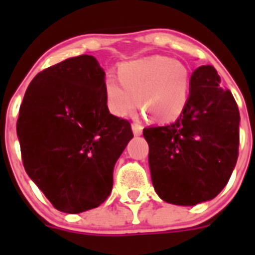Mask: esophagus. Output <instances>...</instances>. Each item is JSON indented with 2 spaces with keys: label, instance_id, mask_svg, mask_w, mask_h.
I'll list each match as a JSON object with an SVG mask.
<instances>
[{
  "label": "esophagus",
  "instance_id": "obj_1",
  "mask_svg": "<svg viewBox=\"0 0 255 255\" xmlns=\"http://www.w3.org/2000/svg\"><path fill=\"white\" fill-rule=\"evenodd\" d=\"M131 128H132V132H134V135H136V136H138V135H141V132H143V126H141L139 123H134L131 125Z\"/></svg>",
  "mask_w": 255,
  "mask_h": 255
}]
</instances>
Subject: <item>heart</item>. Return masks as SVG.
<instances>
[{"mask_svg": "<svg viewBox=\"0 0 255 255\" xmlns=\"http://www.w3.org/2000/svg\"><path fill=\"white\" fill-rule=\"evenodd\" d=\"M117 75L119 82L108 76L103 85L106 105L116 116H130L140 103L150 120L170 123L188 105L191 74L181 61L166 56L139 58L121 64Z\"/></svg>", "mask_w": 255, "mask_h": 255, "instance_id": "b5f03b06", "label": "heart"}]
</instances>
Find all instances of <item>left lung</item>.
<instances>
[{
    "mask_svg": "<svg viewBox=\"0 0 255 255\" xmlns=\"http://www.w3.org/2000/svg\"><path fill=\"white\" fill-rule=\"evenodd\" d=\"M211 65L191 74L189 101L175 123L143 130L150 176L164 202L195 206L226 186L239 155V108Z\"/></svg>",
    "mask_w": 255,
    "mask_h": 255,
    "instance_id": "8db88e82",
    "label": "left lung"
}]
</instances>
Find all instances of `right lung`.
Returning a JSON list of instances; mask_svg holds the SVG:
<instances>
[{
	"label": "right lung",
	"mask_w": 255,
	"mask_h": 255,
	"mask_svg": "<svg viewBox=\"0 0 255 255\" xmlns=\"http://www.w3.org/2000/svg\"><path fill=\"white\" fill-rule=\"evenodd\" d=\"M105 76L93 56L67 58L40 71L20 106L24 168L65 213L89 211L107 199L115 163L132 138L129 121L108 111Z\"/></svg>",
	"instance_id": "1"
}]
</instances>
